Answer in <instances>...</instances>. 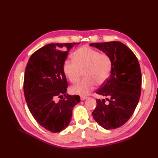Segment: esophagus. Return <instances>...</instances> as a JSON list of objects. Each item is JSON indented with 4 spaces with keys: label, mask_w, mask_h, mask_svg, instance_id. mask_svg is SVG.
I'll return each mask as SVG.
<instances>
[{
    "label": "esophagus",
    "mask_w": 158,
    "mask_h": 158,
    "mask_svg": "<svg viewBox=\"0 0 158 158\" xmlns=\"http://www.w3.org/2000/svg\"><path fill=\"white\" fill-rule=\"evenodd\" d=\"M88 98V96H85V95H81V96H80V99L82 101V100L86 99Z\"/></svg>",
    "instance_id": "34e87169"
}]
</instances>
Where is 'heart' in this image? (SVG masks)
I'll return each instance as SVG.
<instances>
[{
	"mask_svg": "<svg viewBox=\"0 0 158 158\" xmlns=\"http://www.w3.org/2000/svg\"><path fill=\"white\" fill-rule=\"evenodd\" d=\"M73 59L64 60L63 69L72 83H76L84 74L80 82L70 88L73 94L85 95L98 85L106 83L111 73L113 60L111 56L88 46L82 47L73 52Z\"/></svg>",
	"mask_w": 158,
	"mask_h": 158,
	"instance_id": "b5f03b06",
	"label": "heart"
}]
</instances>
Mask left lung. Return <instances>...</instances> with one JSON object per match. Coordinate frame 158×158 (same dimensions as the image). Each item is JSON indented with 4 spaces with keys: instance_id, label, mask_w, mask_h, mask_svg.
<instances>
[{
    "instance_id": "left-lung-1",
    "label": "left lung",
    "mask_w": 158,
    "mask_h": 158,
    "mask_svg": "<svg viewBox=\"0 0 158 158\" xmlns=\"http://www.w3.org/2000/svg\"><path fill=\"white\" fill-rule=\"evenodd\" d=\"M90 46L109 55L113 60L110 77L96 91L98 94L107 97L108 103L105 99H97L92 115L107 130L117 128L131 117L139 102L142 84L139 62L135 53L121 42L95 43Z\"/></svg>"
}]
</instances>
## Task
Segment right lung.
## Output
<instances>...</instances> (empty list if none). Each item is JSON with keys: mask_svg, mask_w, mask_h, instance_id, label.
Wrapping results in <instances>:
<instances>
[{"mask_svg": "<svg viewBox=\"0 0 158 158\" xmlns=\"http://www.w3.org/2000/svg\"><path fill=\"white\" fill-rule=\"evenodd\" d=\"M74 45L43 47L31 55L26 67L23 92L27 107L42 127L54 133L69 126L73 107L80 102L79 95L66 94L68 82L63 69L68 52Z\"/></svg>", "mask_w": 158, "mask_h": 158, "instance_id": "1", "label": "right lung"}]
</instances>
